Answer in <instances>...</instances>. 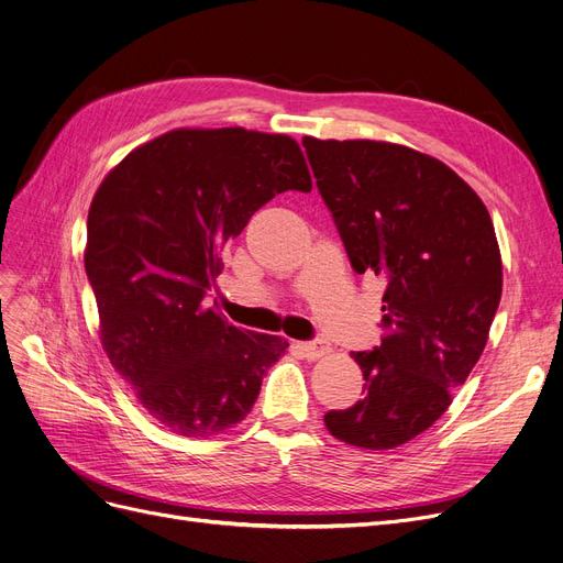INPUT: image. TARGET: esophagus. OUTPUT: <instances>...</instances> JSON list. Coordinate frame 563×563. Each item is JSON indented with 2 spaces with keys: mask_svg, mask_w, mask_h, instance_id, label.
<instances>
[{
  "mask_svg": "<svg viewBox=\"0 0 563 563\" xmlns=\"http://www.w3.org/2000/svg\"><path fill=\"white\" fill-rule=\"evenodd\" d=\"M305 357L309 360H317V357H323L325 353H330V344L325 340H311V342H305L300 344Z\"/></svg>",
  "mask_w": 563,
  "mask_h": 563,
  "instance_id": "obj_1",
  "label": "esophagus"
}]
</instances>
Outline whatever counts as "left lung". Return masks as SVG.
Returning a JSON list of instances; mask_svg holds the SVG:
<instances>
[{"label":"left lung","mask_w":563,"mask_h":563,"mask_svg":"<svg viewBox=\"0 0 563 563\" xmlns=\"http://www.w3.org/2000/svg\"><path fill=\"white\" fill-rule=\"evenodd\" d=\"M357 275L386 279L380 346L353 353L365 397L328 432L390 451L432 427L478 363L501 300L487 208L434 156L378 141H302Z\"/></svg>","instance_id":"left-lung-1"}]
</instances>
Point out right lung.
<instances>
[{
    "instance_id": "add662e5",
    "label": "right lung",
    "mask_w": 563,
    "mask_h": 563,
    "mask_svg": "<svg viewBox=\"0 0 563 563\" xmlns=\"http://www.w3.org/2000/svg\"><path fill=\"white\" fill-rule=\"evenodd\" d=\"M284 191H311L298 143L235 126L168 131L126 154L95 194L85 269L101 344L170 432L212 437L240 422L288 346L203 305L221 246Z\"/></svg>"
}]
</instances>
